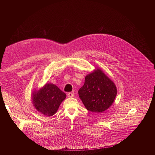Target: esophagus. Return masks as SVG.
Returning a JSON list of instances; mask_svg holds the SVG:
<instances>
[{"label":"esophagus","mask_w":155,"mask_h":155,"mask_svg":"<svg viewBox=\"0 0 155 155\" xmlns=\"http://www.w3.org/2000/svg\"><path fill=\"white\" fill-rule=\"evenodd\" d=\"M68 95L69 97H73L74 96V94L72 93H69L68 94Z\"/></svg>","instance_id":"obj_1"}]
</instances>
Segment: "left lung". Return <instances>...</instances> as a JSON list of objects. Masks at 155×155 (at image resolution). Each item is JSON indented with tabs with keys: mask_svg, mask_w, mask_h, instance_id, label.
Listing matches in <instances>:
<instances>
[{
	"mask_svg": "<svg viewBox=\"0 0 155 155\" xmlns=\"http://www.w3.org/2000/svg\"><path fill=\"white\" fill-rule=\"evenodd\" d=\"M117 94V87L101 69H97L85 77L84 85L78 94L89 111L102 113L114 103Z\"/></svg>",
	"mask_w": 155,
	"mask_h": 155,
	"instance_id": "obj_1",
	"label": "left lung"
}]
</instances>
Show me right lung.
Returning a JSON list of instances; mask_svg holds the SVG:
<instances>
[{
    "instance_id": "obj_1",
    "label": "right lung",
    "mask_w": 155,
    "mask_h": 155,
    "mask_svg": "<svg viewBox=\"0 0 155 155\" xmlns=\"http://www.w3.org/2000/svg\"><path fill=\"white\" fill-rule=\"evenodd\" d=\"M66 94L53 83H46L32 94L33 106L38 112L46 117L54 115Z\"/></svg>"
}]
</instances>
